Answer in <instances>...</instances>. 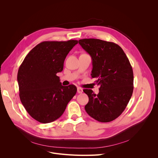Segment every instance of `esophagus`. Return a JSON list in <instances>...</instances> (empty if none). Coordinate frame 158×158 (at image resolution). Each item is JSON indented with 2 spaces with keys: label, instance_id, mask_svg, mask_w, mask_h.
Listing matches in <instances>:
<instances>
[{
  "label": "esophagus",
  "instance_id": "1",
  "mask_svg": "<svg viewBox=\"0 0 158 158\" xmlns=\"http://www.w3.org/2000/svg\"><path fill=\"white\" fill-rule=\"evenodd\" d=\"M77 93H79V94H81V93H82V92H83L82 89H81V87H77Z\"/></svg>",
  "mask_w": 158,
  "mask_h": 158
}]
</instances>
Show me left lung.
Returning a JSON list of instances; mask_svg holds the SVG:
<instances>
[{"instance_id": "obj_1", "label": "left lung", "mask_w": 158, "mask_h": 158, "mask_svg": "<svg viewBox=\"0 0 158 158\" xmlns=\"http://www.w3.org/2000/svg\"><path fill=\"white\" fill-rule=\"evenodd\" d=\"M79 43L92 58L91 77L99 85L97 95L91 89L83 90L89 97L85 110L98 121L110 122L123 113L132 96V66L122 48L114 42L83 39Z\"/></svg>"}]
</instances>
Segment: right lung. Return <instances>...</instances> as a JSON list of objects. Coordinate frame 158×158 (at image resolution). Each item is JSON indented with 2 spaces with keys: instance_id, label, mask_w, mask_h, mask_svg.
<instances>
[{
  "instance_id": "1",
  "label": "right lung",
  "mask_w": 158,
  "mask_h": 158,
  "mask_svg": "<svg viewBox=\"0 0 158 158\" xmlns=\"http://www.w3.org/2000/svg\"><path fill=\"white\" fill-rule=\"evenodd\" d=\"M77 40L44 41L26 56L17 73L19 97L29 115L41 123L59 118L75 96L74 85H62L56 75Z\"/></svg>"
}]
</instances>
